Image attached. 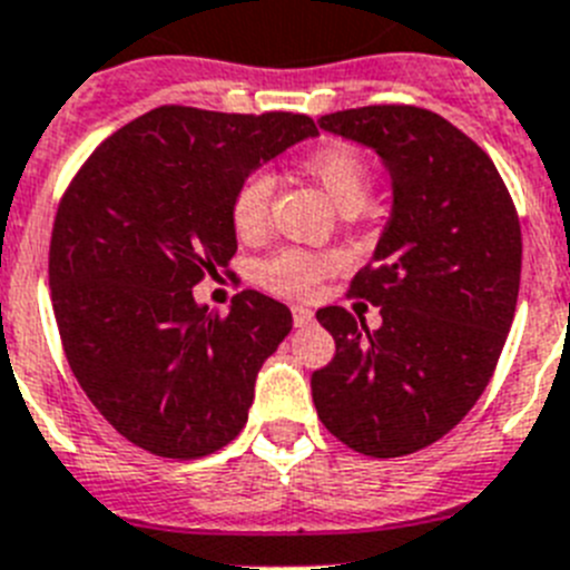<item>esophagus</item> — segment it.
I'll use <instances>...</instances> for the list:
<instances>
[{"instance_id":"1","label":"esophagus","mask_w":570,"mask_h":570,"mask_svg":"<svg viewBox=\"0 0 570 570\" xmlns=\"http://www.w3.org/2000/svg\"><path fill=\"white\" fill-rule=\"evenodd\" d=\"M291 314H294L296 328H305V325H311V322H314V311L305 308V305H294V308H291Z\"/></svg>"}]
</instances>
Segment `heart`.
Wrapping results in <instances>:
<instances>
[{
	"label": "heart",
	"instance_id": "b5f03b06",
	"mask_svg": "<svg viewBox=\"0 0 570 570\" xmlns=\"http://www.w3.org/2000/svg\"><path fill=\"white\" fill-rule=\"evenodd\" d=\"M299 168L328 194V199L340 210H360L371 194V165L351 145H325L305 156ZM271 199H274V179L265 170L250 174L236 188L234 199H230V225L239 239L250 242L262 236L268 225ZM336 268H340V256L334 254L285 248L259 262L256 279L262 288L274 291V294L308 296Z\"/></svg>",
	"mask_w": 570,
	"mask_h": 570
}]
</instances>
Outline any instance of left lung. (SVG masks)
Segmentation results:
<instances>
[{"instance_id":"left-lung-1","label":"left lung","mask_w":570,"mask_h":570,"mask_svg":"<svg viewBox=\"0 0 570 570\" xmlns=\"http://www.w3.org/2000/svg\"><path fill=\"white\" fill-rule=\"evenodd\" d=\"M320 128L380 154L394 208L347 291L380 308V328L340 305L316 311L336 342L311 376L316 414L360 454H414L476 405L500 362L520 294V216L491 156L434 110L367 105Z\"/></svg>"}]
</instances>
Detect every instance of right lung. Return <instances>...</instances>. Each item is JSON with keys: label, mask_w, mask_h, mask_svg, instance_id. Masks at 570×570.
<instances>
[{"label": "right lung", "mask_w": 570, "mask_h": 570, "mask_svg": "<svg viewBox=\"0 0 570 570\" xmlns=\"http://www.w3.org/2000/svg\"><path fill=\"white\" fill-rule=\"evenodd\" d=\"M308 136L305 114L165 105L110 134L65 190L48 256L65 356L99 414L150 454L199 460L248 422L291 311L242 291L219 314L194 288L236 254V188Z\"/></svg>", "instance_id": "obj_1"}]
</instances>
